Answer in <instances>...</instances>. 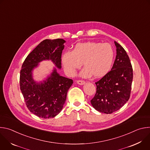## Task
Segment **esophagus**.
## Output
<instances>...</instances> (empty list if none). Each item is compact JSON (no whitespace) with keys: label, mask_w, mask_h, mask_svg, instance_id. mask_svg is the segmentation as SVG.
Here are the masks:
<instances>
[{"label":"esophagus","mask_w":150,"mask_h":150,"mask_svg":"<svg viewBox=\"0 0 150 150\" xmlns=\"http://www.w3.org/2000/svg\"><path fill=\"white\" fill-rule=\"evenodd\" d=\"M76 82L79 85H83L85 83V82L84 81H82V80H78V81H76Z\"/></svg>","instance_id":"esophagus-1"}]
</instances>
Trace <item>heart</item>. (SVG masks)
<instances>
[{
  "mask_svg": "<svg viewBox=\"0 0 150 150\" xmlns=\"http://www.w3.org/2000/svg\"><path fill=\"white\" fill-rule=\"evenodd\" d=\"M115 52L109 43L87 42L77 44L73 51L64 53L62 62L69 76H74L83 63L85 68L81 73L82 77L93 76L100 78L108 74L112 67Z\"/></svg>",
  "mask_w": 150,
  "mask_h": 150,
  "instance_id": "b5f03b06",
  "label": "heart"
}]
</instances>
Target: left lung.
Listing matches in <instances>:
<instances>
[{"label": "left lung", "instance_id": "obj_1", "mask_svg": "<svg viewBox=\"0 0 150 150\" xmlns=\"http://www.w3.org/2000/svg\"><path fill=\"white\" fill-rule=\"evenodd\" d=\"M116 56L111 71L96 82L97 90L91 100L97 111L110 114L119 109L129 100L133 79V70L129 56L117 42Z\"/></svg>", "mask_w": 150, "mask_h": 150}]
</instances>
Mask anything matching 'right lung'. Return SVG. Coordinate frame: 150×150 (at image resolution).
Segmentation results:
<instances>
[{"label":"right lung","mask_w":150,"mask_h":150,"mask_svg":"<svg viewBox=\"0 0 150 150\" xmlns=\"http://www.w3.org/2000/svg\"><path fill=\"white\" fill-rule=\"evenodd\" d=\"M65 42L62 38L43 40L27 56L22 65L20 89L28 110L39 117L49 119L60 112L73 80L60 76L54 68L45 80L37 82L32 72L40 62L45 60H52L61 69V56Z\"/></svg>","instance_id":"obj_1"}]
</instances>
